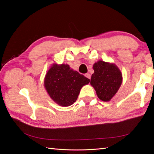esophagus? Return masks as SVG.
<instances>
[{
  "label": "esophagus",
  "instance_id": "obj_1",
  "mask_svg": "<svg viewBox=\"0 0 154 154\" xmlns=\"http://www.w3.org/2000/svg\"><path fill=\"white\" fill-rule=\"evenodd\" d=\"M85 76L87 78H88V79H91V75H90L89 73H86V74L85 75Z\"/></svg>",
  "mask_w": 154,
  "mask_h": 154
}]
</instances>
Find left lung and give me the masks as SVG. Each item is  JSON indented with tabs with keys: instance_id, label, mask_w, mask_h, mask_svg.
I'll return each mask as SVG.
<instances>
[{
	"instance_id": "obj_1",
	"label": "left lung",
	"mask_w": 154,
	"mask_h": 154,
	"mask_svg": "<svg viewBox=\"0 0 154 154\" xmlns=\"http://www.w3.org/2000/svg\"><path fill=\"white\" fill-rule=\"evenodd\" d=\"M94 73L91 78V85L97 97L103 101H109L118 91L122 83V74L114 63L98 61L93 66Z\"/></svg>"
}]
</instances>
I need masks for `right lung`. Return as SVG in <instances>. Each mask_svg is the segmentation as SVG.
<instances>
[{
	"label": "right lung",
	"mask_w": 154,
	"mask_h": 154,
	"mask_svg": "<svg viewBox=\"0 0 154 154\" xmlns=\"http://www.w3.org/2000/svg\"><path fill=\"white\" fill-rule=\"evenodd\" d=\"M89 81L69 65L53 63L45 75L44 87L54 102L68 107L76 101L81 88Z\"/></svg>",
	"instance_id": "right-lung-1"
}]
</instances>
